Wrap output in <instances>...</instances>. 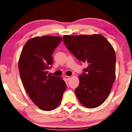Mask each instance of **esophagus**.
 Masks as SVG:
<instances>
[{
  "label": "esophagus",
  "mask_w": 132,
  "mask_h": 132,
  "mask_svg": "<svg viewBox=\"0 0 132 132\" xmlns=\"http://www.w3.org/2000/svg\"><path fill=\"white\" fill-rule=\"evenodd\" d=\"M64 78H65V79L67 81H68L69 80V78H70V77L68 76H66L65 77H64Z\"/></svg>",
  "instance_id": "obj_1"
}]
</instances>
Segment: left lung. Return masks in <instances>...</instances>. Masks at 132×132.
I'll return each instance as SVG.
<instances>
[{
    "instance_id": "1",
    "label": "left lung",
    "mask_w": 132,
    "mask_h": 132,
    "mask_svg": "<svg viewBox=\"0 0 132 132\" xmlns=\"http://www.w3.org/2000/svg\"><path fill=\"white\" fill-rule=\"evenodd\" d=\"M63 40L81 64H88L79 76L80 84L75 89L79 102L89 109L100 106L109 96L116 78L113 47L100 35H65Z\"/></svg>"
}]
</instances>
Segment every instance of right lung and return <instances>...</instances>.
Wrapping results in <instances>:
<instances>
[{"mask_svg": "<svg viewBox=\"0 0 132 132\" xmlns=\"http://www.w3.org/2000/svg\"><path fill=\"white\" fill-rule=\"evenodd\" d=\"M62 37L44 36L26 43L18 62L20 77L29 96L40 109L51 111L61 103L66 85L61 78L50 76L52 54Z\"/></svg>", "mask_w": 132, "mask_h": 132, "instance_id": "add662e5", "label": "right lung"}]
</instances>
